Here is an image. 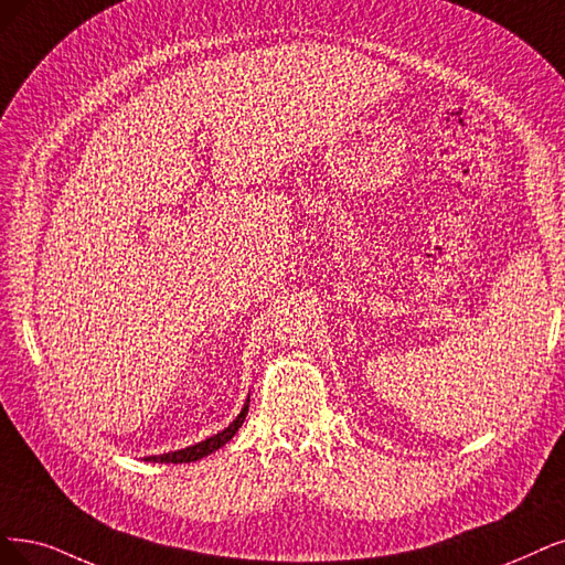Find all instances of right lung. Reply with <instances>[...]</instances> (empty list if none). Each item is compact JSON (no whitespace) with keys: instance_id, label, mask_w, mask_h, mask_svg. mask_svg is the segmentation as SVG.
I'll use <instances>...</instances> for the list:
<instances>
[{"instance_id":"1","label":"right lung","mask_w":565,"mask_h":565,"mask_svg":"<svg viewBox=\"0 0 565 565\" xmlns=\"http://www.w3.org/2000/svg\"><path fill=\"white\" fill-rule=\"evenodd\" d=\"M246 412H248V398L242 407V412L235 416L233 424H230L225 430L206 437V440L193 445V447H185V449H177V451H167V454H158V456H146L143 461H153V463H191V461H200V458L214 454L216 449H221L225 443H230L235 437V433L242 428L244 419H246Z\"/></svg>"}]
</instances>
